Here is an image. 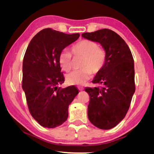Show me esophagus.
Segmentation results:
<instances>
[{"mask_svg":"<svg viewBox=\"0 0 154 154\" xmlns=\"http://www.w3.org/2000/svg\"><path fill=\"white\" fill-rule=\"evenodd\" d=\"M78 89H79V91H83L84 88L82 87V86H79V87H78Z\"/></svg>","mask_w":154,"mask_h":154,"instance_id":"34e87169","label":"esophagus"}]
</instances>
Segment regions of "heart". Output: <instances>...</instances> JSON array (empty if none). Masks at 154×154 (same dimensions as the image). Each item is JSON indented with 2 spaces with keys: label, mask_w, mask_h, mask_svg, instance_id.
<instances>
[{
  "label": "heart",
  "mask_w": 154,
  "mask_h": 154,
  "mask_svg": "<svg viewBox=\"0 0 154 154\" xmlns=\"http://www.w3.org/2000/svg\"><path fill=\"white\" fill-rule=\"evenodd\" d=\"M82 58L80 70L73 71L66 76L67 83L70 85H82L90 79L92 74L100 72L107 60V54L99 47L95 41L84 39L71 46L70 53L62 51L58 56V64L62 70L69 72L72 66V57Z\"/></svg>",
  "instance_id": "obj_1"
}]
</instances>
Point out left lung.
<instances>
[{"instance_id":"1","label":"left lung","mask_w":154,"mask_h":154,"mask_svg":"<svg viewBox=\"0 0 154 154\" xmlns=\"http://www.w3.org/2000/svg\"><path fill=\"white\" fill-rule=\"evenodd\" d=\"M83 38L98 42L107 54L100 72L92 81L98 87H86L90 96L88 118L103 130L115 127L126 115L135 91L134 60L124 40L112 30L84 33Z\"/></svg>"}]
</instances>
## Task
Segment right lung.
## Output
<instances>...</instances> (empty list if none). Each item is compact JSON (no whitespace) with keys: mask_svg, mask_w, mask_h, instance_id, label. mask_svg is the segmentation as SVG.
Wrapping results in <instances>:
<instances>
[{"mask_svg":"<svg viewBox=\"0 0 154 154\" xmlns=\"http://www.w3.org/2000/svg\"><path fill=\"white\" fill-rule=\"evenodd\" d=\"M79 37V33L45 29L33 37L26 51L22 88L31 116L45 128L58 127L67 120L68 106L79 93L75 86H58L65 81L58 56Z\"/></svg>","mask_w":154,"mask_h":154,"instance_id":"1","label":"right lung"}]
</instances>
